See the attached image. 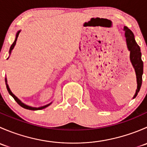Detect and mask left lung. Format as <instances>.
I'll list each match as a JSON object with an SVG mask.
<instances>
[{"mask_svg":"<svg viewBox=\"0 0 147 147\" xmlns=\"http://www.w3.org/2000/svg\"><path fill=\"white\" fill-rule=\"evenodd\" d=\"M124 30L125 31L126 42H127V48L129 51H130V61L134 70L136 72L137 76V89L136 90V93L134 94L133 99L137 97L138 92H139L142 83V75H143V62L142 60V53L139 46L136 42L134 39V35L131 30L124 26Z\"/></svg>","mask_w":147,"mask_h":147,"instance_id":"left-lung-1","label":"left lung"}]
</instances>
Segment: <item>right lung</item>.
Wrapping results in <instances>:
<instances>
[{"label":"right lung","instance_id":"right-lung-1","mask_svg":"<svg viewBox=\"0 0 147 147\" xmlns=\"http://www.w3.org/2000/svg\"><path fill=\"white\" fill-rule=\"evenodd\" d=\"M20 30H19V31H18V32H17V33H16V39H15L14 42H13V43L12 44L11 46H10V50H9V54H10V53H11V51H12V50H13V49L14 48L15 45H16V40H17V38H18V35H19V33H20ZM5 83H6V87H7V90H8V92H9V94H10V95L12 96V97H13V98H14V100H16V102H17V103L18 104V105H20V106H21L22 107L25 108V109H30V110H40V109H45V107H48L49 105H50V104H51V103H50V104H48V105H45V106L40 107H32L28 106V105H25L24 103H23V102H22L21 101H20V100H19V99L18 98V97H16V95H14V94H13V93H12V92L10 91V90L9 87H8V84H7V80H6V78H5Z\"/></svg>","mask_w":147,"mask_h":147}]
</instances>
